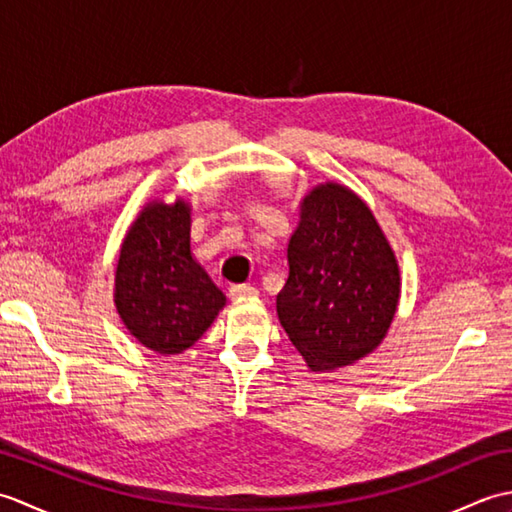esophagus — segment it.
I'll list each match as a JSON object with an SVG mask.
<instances>
[{
  "label": "esophagus",
  "instance_id": "esophagus-1",
  "mask_svg": "<svg viewBox=\"0 0 512 512\" xmlns=\"http://www.w3.org/2000/svg\"><path fill=\"white\" fill-rule=\"evenodd\" d=\"M231 299H250V297H257L259 292H257V288H253V286H248V284H235V286H231Z\"/></svg>",
  "mask_w": 512,
  "mask_h": 512
}]
</instances>
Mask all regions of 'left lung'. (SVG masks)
<instances>
[{
  "label": "left lung",
  "mask_w": 512,
  "mask_h": 512,
  "mask_svg": "<svg viewBox=\"0 0 512 512\" xmlns=\"http://www.w3.org/2000/svg\"><path fill=\"white\" fill-rule=\"evenodd\" d=\"M277 314L314 372L350 365L383 341L400 297L396 257L365 202L321 184L288 242Z\"/></svg>",
  "instance_id": "left-lung-1"
}]
</instances>
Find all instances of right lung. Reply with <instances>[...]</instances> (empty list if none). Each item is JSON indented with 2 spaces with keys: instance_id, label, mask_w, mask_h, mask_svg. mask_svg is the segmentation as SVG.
I'll list each match as a JSON object with an SVG mask.
<instances>
[{
  "instance_id": "add662e5",
  "label": "right lung",
  "mask_w": 512,
  "mask_h": 512,
  "mask_svg": "<svg viewBox=\"0 0 512 512\" xmlns=\"http://www.w3.org/2000/svg\"><path fill=\"white\" fill-rule=\"evenodd\" d=\"M189 226L184 202L151 204L129 228L118 257V314L158 354L187 350L226 303L224 292L195 262Z\"/></svg>"
}]
</instances>
